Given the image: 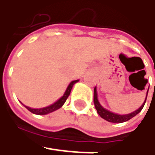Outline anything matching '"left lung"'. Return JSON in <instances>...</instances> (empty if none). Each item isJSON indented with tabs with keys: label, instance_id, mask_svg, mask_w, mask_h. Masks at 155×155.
Wrapping results in <instances>:
<instances>
[{
	"label": "left lung",
	"instance_id": "obj_1",
	"mask_svg": "<svg viewBox=\"0 0 155 155\" xmlns=\"http://www.w3.org/2000/svg\"><path fill=\"white\" fill-rule=\"evenodd\" d=\"M147 97L144 101L143 104L140 106L138 110H136L134 112L130 113V114H127V115H117L115 113H112L109 110H105L104 107L100 104L98 102V99H97V88L95 87L94 89V104H95V107H96V110L97 111L98 115L102 118H104V120L108 121L110 122H115V123H121V122H127L128 120H130L131 118H133L134 116H135L138 113H140L141 110L143 109L145 103H146Z\"/></svg>",
	"mask_w": 155,
	"mask_h": 155
}]
</instances>
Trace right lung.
<instances>
[{
  "label": "right lung",
  "instance_id": "1",
  "mask_svg": "<svg viewBox=\"0 0 155 155\" xmlns=\"http://www.w3.org/2000/svg\"><path fill=\"white\" fill-rule=\"evenodd\" d=\"M77 82H78V80H74L72 81V82H71V84L68 85V87H67V89H66V91H65V92H64V96H63L62 97H60L57 102H55L54 104H51L50 106H47V107H45V108H41V109H32V108H29L27 106H25V107L30 112H32V113L35 114V115H46V114H49V113H51V112H53L55 110H58L65 103V101H66V99L68 98L69 95L71 93V91L72 89V86L74 85Z\"/></svg>",
  "mask_w": 155,
  "mask_h": 155
}]
</instances>
